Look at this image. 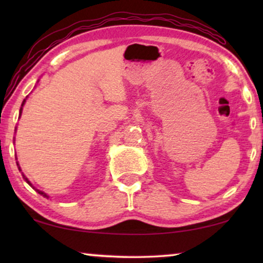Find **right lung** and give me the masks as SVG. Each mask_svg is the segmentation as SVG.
<instances>
[{
  "mask_svg": "<svg viewBox=\"0 0 263 263\" xmlns=\"http://www.w3.org/2000/svg\"><path fill=\"white\" fill-rule=\"evenodd\" d=\"M25 102H26V100H25V99H24V102H23V104H21V109H20V115H21V111H23V106H24V104H25ZM23 177L25 178V181H26V182L28 183V184H30V185H32V184H31V182H30V181H28V179H27L26 177H25V175H23ZM37 192H38L39 194H41V195H43V196H44V197H46V199H49V196H48V195H46V194H45V193H43V192H41V190H37Z\"/></svg>",
  "mask_w": 263,
  "mask_h": 263,
  "instance_id": "1",
  "label": "right lung"
}]
</instances>
